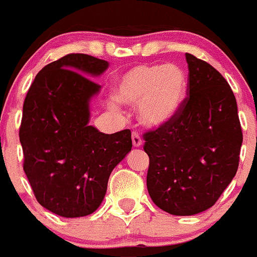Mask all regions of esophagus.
Returning a JSON list of instances; mask_svg holds the SVG:
<instances>
[{
	"instance_id": "obj_1",
	"label": "esophagus",
	"mask_w": 257,
	"mask_h": 257,
	"mask_svg": "<svg viewBox=\"0 0 257 257\" xmlns=\"http://www.w3.org/2000/svg\"><path fill=\"white\" fill-rule=\"evenodd\" d=\"M132 145H134V147H140L142 145V139L139 132H132Z\"/></svg>"
}]
</instances>
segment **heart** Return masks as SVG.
<instances>
[{
  "label": "heart",
  "mask_w": 257,
  "mask_h": 257,
  "mask_svg": "<svg viewBox=\"0 0 257 257\" xmlns=\"http://www.w3.org/2000/svg\"><path fill=\"white\" fill-rule=\"evenodd\" d=\"M187 77L175 63H141L121 73L115 82V98L126 105L139 103V117L147 126L166 122L186 95ZM111 107L116 108L113 101Z\"/></svg>",
  "instance_id": "obj_1"
}]
</instances>
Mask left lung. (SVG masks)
<instances>
[{"label": "left lung", "mask_w": 257, "mask_h": 257, "mask_svg": "<svg viewBox=\"0 0 257 257\" xmlns=\"http://www.w3.org/2000/svg\"><path fill=\"white\" fill-rule=\"evenodd\" d=\"M187 97L170 120L144 134L147 190L156 206L190 216L214 206L232 181L242 131L235 95L210 63L186 53Z\"/></svg>", "instance_id": "left-lung-1"}]
</instances>
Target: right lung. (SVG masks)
<instances>
[{"instance_id":"obj_1","label":"right lung","mask_w":257,"mask_h":257,"mask_svg":"<svg viewBox=\"0 0 257 257\" xmlns=\"http://www.w3.org/2000/svg\"><path fill=\"white\" fill-rule=\"evenodd\" d=\"M108 62L70 53L42 68L24 102L20 142L24 170L40 205L62 217L98 209L116 165L131 151V131L102 134L90 121V100L100 85L86 76Z\"/></svg>"}]
</instances>
